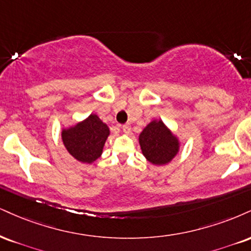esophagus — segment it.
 <instances>
[{"instance_id": "obj_1", "label": "esophagus", "mask_w": 251, "mask_h": 251, "mask_svg": "<svg viewBox=\"0 0 251 251\" xmlns=\"http://www.w3.org/2000/svg\"><path fill=\"white\" fill-rule=\"evenodd\" d=\"M122 128H123L124 133H126V134H128L129 132H131V125H129V124H125Z\"/></svg>"}]
</instances>
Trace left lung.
Listing matches in <instances>:
<instances>
[{
  "mask_svg": "<svg viewBox=\"0 0 251 251\" xmlns=\"http://www.w3.org/2000/svg\"><path fill=\"white\" fill-rule=\"evenodd\" d=\"M143 155L155 166L170 164L179 154L181 141L161 119L152 120L139 134Z\"/></svg>",
  "mask_w": 251,
  "mask_h": 251,
  "instance_id": "left-lung-1",
  "label": "left lung"
}]
</instances>
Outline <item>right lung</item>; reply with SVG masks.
I'll use <instances>...</instances> for the list:
<instances>
[{
    "instance_id": "1",
    "label": "right lung",
    "mask_w": 251,
    "mask_h": 251,
    "mask_svg": "<svg viewBox=\"0 0 251 251\" xmlns=\"http://www.w3.org/2000/svg\"><path fill=\"white\" fill-rule=\"evenodd\" d=\"M62 141L72 158L81 164H92L102 154L110 128L97 114L91 113L81 122L62 127Z\"/></svg>"
}]
</instances>
